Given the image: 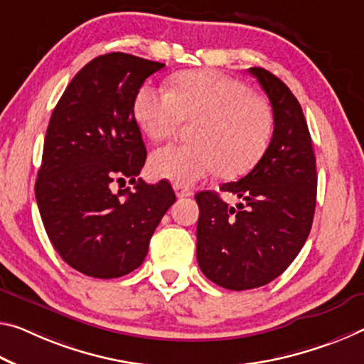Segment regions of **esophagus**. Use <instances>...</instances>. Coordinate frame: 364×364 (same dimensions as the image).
Instances as JSON below:
<instances>
[{
    "label": "esophagus",
    "mask_w": 364,
    "mask_h": 364,
    "mask_svg": "<svg viewBox=\"0 0 364 364\" xmlns=\"http://www.w3.org/2000/svg\"><path fill=\"white\" fill-rule=\"evenodd\" d=\"M173 188H175V193H176L178 198H189V196H193L191 189L184 188V186H181V184H175Z\"/></svg>",
    "instance_id": "34e87169"
}]
</instances>
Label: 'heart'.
Listing matches in <instances>:
<instances>
[{
    "instance_id": "heart-1",
    "label": "heart",
    "mask_w": 364,
    "mask_h": 364,
    "mask_svg": "<svg viewBox=\"0 0 364 364\" xmlns=\"http://www.w3.org/2000/svg\"><path fill=\"white\" fill-rule=\"evenodd\" d=\"M134 118L152 141L170 139L183 121L193 124L188 146H165L151 155L154 176L171 183H198L220 171L238 176L265 152L274 119L261 97L243 82L213 69L173 76L170 90L144 85L134 100Z\"/></svg>"
}]
</instances>
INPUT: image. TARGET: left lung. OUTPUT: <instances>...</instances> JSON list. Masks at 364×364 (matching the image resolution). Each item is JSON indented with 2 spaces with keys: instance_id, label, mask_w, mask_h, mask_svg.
Segmentation results:
<instances>
[{
  "instance_id": "obj_1",
  "label": "left lung",
  "mask_w": 364,
  "mask_h": 364,
  "mask_svg": "<svg viewBox=\"0 0 364 364\" xmlns=\"http://www.w3.org/2000/svg\"><path fill=\"white\" fill-rule=\"evenodd\" d=\"M250 73L272 105L267 151L240 181L220 186L243 203L230 207L217 193L196 194L199 267L213 284L235 291L284 274L308 240L316 209V157L301 105L267 69Z\"/></svg>"
}]
</instances>
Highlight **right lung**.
<instances>
[{
  "instance_id": "obj_1",
  "label": "right lung",
  "mask_w": 364,
  "mask_h": 364,
  "mask_svg": "<svg viewBox=\"0 0 364 364\" xmlns=\"http://www.w3.org/2000/svg\"><path fill=\"white\" fill-rule=\"evenodd\" d=\"M164 66L128 53L97 56L51 113L36 198L51 245L84 275L117 279L139 267L176 200L168 181L136 178L147 151L134 100L144 80ZM126 179L135 189L114 193L112 184Z\"/></svg>"
}]
</instances>
